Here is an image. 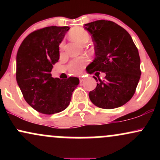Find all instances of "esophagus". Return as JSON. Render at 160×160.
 <instances>
[{"instance_id": "obj_1", "label": "esophagus", "mask_w": 160, "mask_h": 160, "mask_svg": "<svg viewBox=\"0 0 160 160\" xmlns=\"http://www.w3.org/2000/svg\"><path fill=\"white\" fill-rule=\"evenodd\" d=\"M83 80H84V79H83V78H80V82H82V81H83Z\"/></svg>"}]
</instances>
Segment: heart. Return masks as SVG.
Returning a JSON list of instances; mask_svg holds the SVG:
<instances>
[{
	"label": "heart",
	"mask_w": 160,
	"mask_h": 160,
	"mask_svg": "<svg viewBox=\"0 0 160 160\" xmlns=\"http://www.w3.org/2000/svg\"><path fill=\"white\" fill-rule=\"evenodd\" d=\"M68 35L71 40L80 45H83L87 43L89 40V34L82 28H75L69 32ZM64 44L60 45V49H62ZM85 65V61L83 59H75L71 61L68 65L69 71L73 74H78Z\"/></svg>",
	"instance_id": "heart-1"
}]
</instances>
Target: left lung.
<instances>
[{"label": "left lung", "instance_id": "1", "mask_svg": "<svg viewBox=\"0 0 160 160\" xmlns=\"http://www.w3.org/2000/svg\"><path fill=\"white\" fill-rule=\"evenodd\" d=\"M95 43V58L86 68L89 74L105 73L89 93L97 107L113 109L127 103L135 94L141 78L140 56L132 38L119 25L108 20L85 24ZM97 82V78L94 77Z\"/></svg>", "mask_w": 160, "mask_h": 160}]
</instances>
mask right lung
Segmentation results:
<instances>
[{"label": "right lung", "instance_id": "1", "mask_svg": "<svg viewBox=\"0 0 160 160\" xmlns=\"http://www.w3.org/2000/svg\"><path fill=\"white\" fill-rule=\"evenodd\" d=\"M69 27L49 26L28 34L16 56V81L31 107L44 114L67 108L80 80L52 78L53 65L59 59V46Z\"/></svg>", "mask_w": 160, "mask_h": 160}]
</instances>
